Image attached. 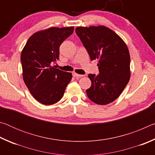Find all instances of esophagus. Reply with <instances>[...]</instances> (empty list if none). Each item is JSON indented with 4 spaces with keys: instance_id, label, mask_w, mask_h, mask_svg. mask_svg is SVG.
Masks as SVG:
<instances>
[{
    "instance_id": "esophagus-1",
    "label": "esophagus",
    "mask_w": 155,
    "mask_h": 155,
    "mask_svg": "<svg viewBox=\"0 0 155 155\" xmlns=\"http://www.w3.org/2000/svg\"><path fill=\"white\" fill-rule=\"evenodd\" d=\"M73 76H74V77H77V78H80V77H83V75H81V74H77V73H73Z\"/></svg>"
}]
</instances>
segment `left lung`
<instances>
[{"label":"left lung","mask_w":155,"mask_h":155,"mask_svg":"<svg viewBox=\"0 0 155 155\" xmlns=\"http://www.w3.org/2000/svg\"><path fill=\"white\" fill-rule=\"evenodd\" d=\"M76 33L91 61L98 59L99 74L88 75L91 82L86 90L88 98L101 105L112 103L130 79V58L127 44L114 31L103 25L78 27Z\"/></svg>","instance_id":"8db88e82"}]
</instances>
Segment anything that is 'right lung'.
<instances>
[{
    "label": "right lung",
    "instance_id": "right-lung-1",
    "mask_svg": "<svg viewBox=\"0 0 155 155\" xmlns=\"http://www.w3.org/2000/svg\"><path fill=\"white\" fill-rule=\"evenodd\" d=\"M73 31L74 27L39 31L30 37L22 49L23 80L34 98L45 105L60 101L72 80V73L52 64L59 59L60 45Z\"/></svg>",
    "mask_w": 155,
    "mask_h": 155
}]
</instances>
